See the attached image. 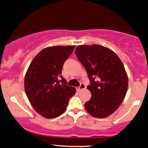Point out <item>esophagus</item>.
Listing matches in <instances>:
<instances>
[{"instance_id": "34e87169", "label": "esophagus", "mask_w": 148, "mask_h": 148, "mask_svg": "<svg viewBox=\"0 0 148 148\" xmlns=\"http://www.w3.org/2000/svg\"><path fill=\"white\" fill-rule=\"evenodd\" d=\"M85 88H86V85H85V84H84V83H82V84H80L79 87H78V88H77V90L79 92V91H81V90H84Z\"/></svg>"}]
</instances>
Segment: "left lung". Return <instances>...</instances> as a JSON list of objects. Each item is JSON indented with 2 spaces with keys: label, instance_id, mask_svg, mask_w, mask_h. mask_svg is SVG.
I'll list each match as a JSON object with an SVG mask.
<instances>
[{
  "label": "left lung",
  "instance_id": "left-lung-1",
  "mask_svg": "<svg viewBox=\"0 0 148 148\" xmlns=\"http://www.w3.org/2000/svg\"><path fill=\"white\" fill-rule=\"evenodd\" d=\"M75 54L90 82L88 89L92 98L84 104L87 112L96 118L108 116L126 95L128 77L124 65L114 52L97 44L78 46Z\"/></svg>",
  "mask_w": 148,
  "mask_h": 148
}]
</instances>
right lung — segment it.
<instances>
[{
	"label": "right lung",
	"mask_w": 148,
	"mask_h": 148,
	"mask_svg": "<svg viewBox=\"0 0 148 148\" xmlns=\"http://www.w3.org/2000/svg\"><path fill=\"white\" fill-rule=\"evenodd\" d=\"M75 46L44 48L35 56L25 75V90L36 112L47 119L55 118L65 111L75 88L67 86L62 76L65 60Z\"/></svg>",
	"instance_id": "1"
}]
</instances>
